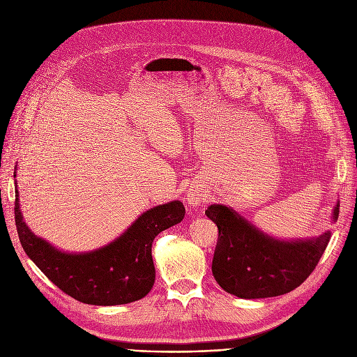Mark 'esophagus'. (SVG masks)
Instances as JSON below:
<instances>
[{"label":"esophagus","mask_w":357,"mask_h":357,"mask_svg":"<svg viewBox=\"0 0 357 357\" xmlns=\"http://www.w3.org/2000/svg\"><path fill=\"white\" fill-rule=\"evenodd\" d=\"M186 201L190 205H199L202 201V194L198 190H190L186 194Z\"/></svg>","instance_id":"1"}]
</instances>
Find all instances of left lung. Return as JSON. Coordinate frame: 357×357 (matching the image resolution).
Returning <instances> with one entry per match:
<instances>
[{
    "label": "left lung",
    "mask_w": 357,
    "mask_h": 357,
    "mask_svg": "<svg viewBox=\"0 0 357 357\" xmlns=\"http://www.w3.org/2000/svg\"><path fill=\"white\" fill-rule=\"evenodd\" d=\"M339 207L337 202L333 221ZM205 214L218 227L213 259L217 284L245 299L278 296L298 288L315 269L331 237L326 231L314 238L279 240L221 204L210 205Z\"/></svg>",
    "instance_id": "left-lung-1"
}]
</instances>
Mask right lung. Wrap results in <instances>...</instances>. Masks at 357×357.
Listing matches in <instances>:
<instances>
[{
    "label": "right lung",
    "instance_id": "obj_1",
    "mask_svg": "<svg viewBox=\"0 0 357 357\" xmlns=\"http://www.w3.org/2000/svg\"><path fill=\"white\" fill-rule=\"evenodd\" d=\"M14 214L24 252L56 287L84 304L121 305L152 289L156 273L152 243L160 231L182 221L185 207L181 201L156 205L114 241L86 253L62 252L31 233L20 211L17 186Z\"/></svg>",
    "mask_w": 357,
    "mask_h": 357
}]
</instances>
